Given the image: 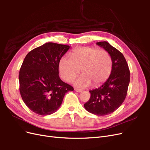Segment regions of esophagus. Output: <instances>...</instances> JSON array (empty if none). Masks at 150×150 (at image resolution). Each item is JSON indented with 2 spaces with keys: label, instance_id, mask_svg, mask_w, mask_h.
<instances>
[{
  "label": "esophagus",
  "instance_id": "34e87169",
  "mask_svg": "<svg viewBox=\"0 0 150 150\" xmlns=\"http://www.w3.org/2000/svg\"><path fill=\"white\" fill-rule=\"evenodd\" d=\"M74 91L76 92H78V93H81L83 91V90H81L80 89H78V88H74Z\"/></svg>",
  "mask_w": 150,
  "mask_h": 150
}]
</instances>
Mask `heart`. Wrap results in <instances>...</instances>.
Returning <instances> with one entry per match:
<instances>
[{"label": "heart", "mask_w": 150, "mask_h": 150, "mask_svg": "<svg viewBox=\"0 0 150 150\" xmlns=\"http://www.w3.org/2000/svg\"><path fill=\"white\" fill-rule=\"evenodd\" d=\"M112 69V58L107 51L91 47L75 49L71 57L62 56L59 63L61 76L66 82L71 83L76 78L80 69L83 74L75 81L79 88H87L93 84L98 87L109 78Z\"/></svg>", "instance_id": "obj_1"}]
</instances>
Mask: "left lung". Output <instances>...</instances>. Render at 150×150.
<instances>
[{
	"label": "left lung",
	"mask_w": 150,
	"mask_h": 150,
	"mask_svg": "<svg viewBox=\"0 0 150 150\" xmlns=\"http://www.w3.org/2000/svg\"><path fill=\"white\" fill-rule=\"evenodd\" d=\"M110 54L112 69L110 76L101 87L89 91L91 97L84 104L88 112L98 116H104L113 112L126 98L130 81V72L125 58L120 51L108 42H98Z\"/></svg>",
	"instance_id": "8db88e82"
}]
</instances>
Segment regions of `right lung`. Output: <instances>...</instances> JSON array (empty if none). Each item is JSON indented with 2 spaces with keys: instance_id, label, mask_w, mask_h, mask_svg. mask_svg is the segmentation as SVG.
<instances>
[{
  "instance_id": "1",
  "label": "right lung",
  "mask_w": 150,
  "mask_h": 150,
  "mask_svg": "<svg viewBox=\"0 0 150 150\" xmlns=\"http://www.w3.org/2000/svg\"><path fill=\"white\" fill-rule=\"evenodd\" d=\"M69 46L47 42L27 54L19 74L22 100L36 114L46 116L55 112L66 93L73 87L60 79L59 63Z\"/></svg>"
}]
</instances>
